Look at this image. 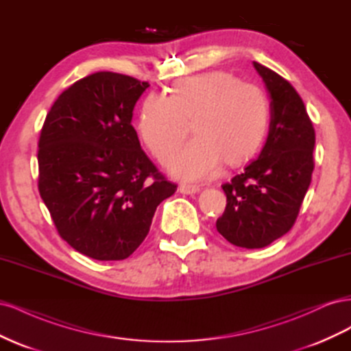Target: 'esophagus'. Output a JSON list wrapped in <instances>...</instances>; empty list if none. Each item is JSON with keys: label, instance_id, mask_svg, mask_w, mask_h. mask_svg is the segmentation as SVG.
Instances as JSON below:
<instances>
[{"label": "esophagus", "instance_id": "1", "mask_svg": "<svg viewBox=\"0 0 351 351\" xmlns=\"http://www.w3.org/2000/svg\"><path fill=\"white\" fill-rule=\"evenodd\" d=\"M178 190L184 195H195L197 192H200V187L199 186H195V184H180Z\"/></svg>", "mask_w": 351, "mask_h": 351}]
</instances>
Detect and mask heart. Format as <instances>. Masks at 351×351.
<instances>
[{"label":"heart","mask_w":351,"mask_h":351,"mask_svg":"<svg viewBox=\"0 0 351 351\" xmlns=\"http://www.w3.org/2000/svg\"><path fill=\"white\" fill-rule=\"evenodd\" d=\"M193 120L195 139L180 151L171 171L184 180H206L226 162L236 167L256 154L268 129L269 110L256 84L227 71H208L180 80L168 97L145 98L137 132L161 164L173 158Z\"/></svg>","instance_id":"obj_1"}]
</instances>
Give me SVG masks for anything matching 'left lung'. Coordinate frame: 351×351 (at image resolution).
<instances>
[{
    "instance_id": "obj_1",
    "label": "left lung",
    "mask_w": 351,
    "mask_h": 351,
    "mask_svg": "<svg viewBox=\"0 0 351 351\" xmlns=\"http://www.w3.org/2000/svg\"><path fill=\"white\" fill-rule=\"evenodd\" d=\"M271 97V124L261 155L222 184V237L239 247L259 249L289 232L299 215L315 168V129L300 95L278 73L253 62Z\"/></svg>"
}]
</instances>
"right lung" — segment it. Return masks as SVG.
<instances>
[{
	"mask_svg": "<svg viewBox=\"0 0 351 351\" xmlns=\"http://www.w3.org/2000/svg\"><path fill=\"white\" fill-rule=\"evenodd\" d=\"M149 86L98 71L73 83L42 125L38 189L62 240L97 261H123L177 190L141 147L133 108Z\"/></svg>",
	"mask_w": 351,
	"mask_h": 351,
	"instance_id": "add662e5",
	"label": "right lung"
}]
</instances>
